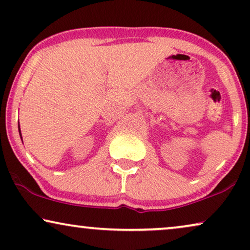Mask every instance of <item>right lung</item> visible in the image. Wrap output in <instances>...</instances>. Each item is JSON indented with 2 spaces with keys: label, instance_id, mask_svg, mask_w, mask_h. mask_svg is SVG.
<instances>
[{
  "label": "right lung",
  "instance_id": "1",
  "mask_svg": "<svg viewBox=\"0 0 250 250\" xmlns=\"http://www.w3.org/2000/svg\"><path fill=\"white\" fill-rule=\"evenodd\" d=\"M19 132H20V128H19Z\"/></svg>",
  "mask_w": 250,
  "mask_h": 250
}]
</instances>
